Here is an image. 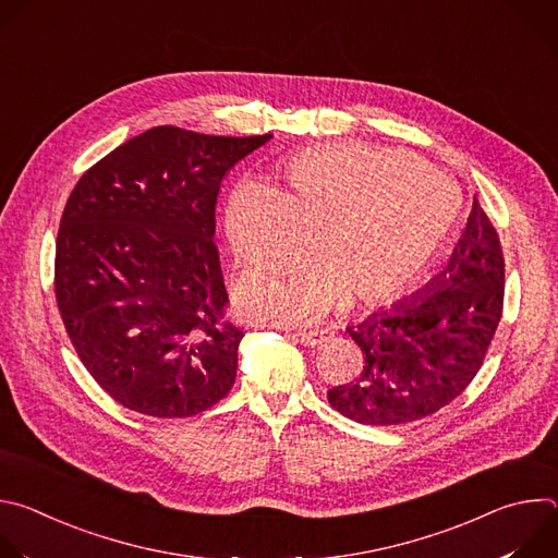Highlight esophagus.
I'll use <instances>...</instances> for the list:
<instances>
[{
  "label": "esophagus",
  "mask_w": 558,
  "mask_h": 558,
  "mask_svg": "<svg viewBox=\"0 0 558 558\" xmlns=\"http://www.w3.org/2000/svg\"><path fill=\"white\" fill-rule=\"evenodd\" d=\"M298 338H300V342L304 347H315V344H323V342H327L331 338V329L315 327V329H308V331H300Z\"/></svg>",
  "instance_id": "1"
}]
</instances>
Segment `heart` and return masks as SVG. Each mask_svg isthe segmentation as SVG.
<instances>
[{
  "instance_id": "obj_1",
  "label": "heart",
  "mask_w": 558,
  "mask_h": 558,
  "mask_svg": "<svg viewBox=\"0 0 558 558\" xmlns=\"http://www.w3.org/2000/svg\"><path fill=\"white\" fill-rule=\"evenodd\" d=\"M284 192L238 185L225 209L227 241L245 267L278 269L313 250L325 258L276 276L247 274L235 300L254 317L298 323L342 291L351 304L400 295L450 233L461 196L415 156L366 143H327L284 163Z\"/></svg>"
}]
</instances>
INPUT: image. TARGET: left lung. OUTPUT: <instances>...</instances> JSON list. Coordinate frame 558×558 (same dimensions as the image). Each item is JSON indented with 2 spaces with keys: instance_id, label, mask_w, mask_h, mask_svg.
Here are the masks:
<instances>
[{
  "instance_id": "1",
  "label": "left lung",
  "mask_w": 558,
  "mask_h": 558,
  "mask_svg": "<svg viewBox=\"0 0 558 558\" xmlns=\"http://www.w3.org/2000/svg\"><path fill=\"white\" fill-rule=\"evenodd\" d=\"M504 282L499 233L474 198L446 269L347 329L364 366L329 388V404L368 426H402L448 407L484 364L504 315Z\"/></svg>"
}]
</instances>
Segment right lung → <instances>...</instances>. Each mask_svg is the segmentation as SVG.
I'll list each match as a JSON object with an SVG mask.
<instances>
[{
	"mask_svg": "<svg viewBox=\"0 0 558 558\" xmlns=\"http://www.w3.org/2000/svg\"><path fill=\"white\" fill-rule=\"evenodd\" d=\"M269 138L158 125L70 192L57 306L78 360L121 407L183 420L231 390L245 333L227 320L216 198L222 177Z\"/></svg>",
	"mask_w": 558,
	"mask_h": 558,
	"instance_id": "obj_1",
	"label": "right lung"
}]
</instances>
